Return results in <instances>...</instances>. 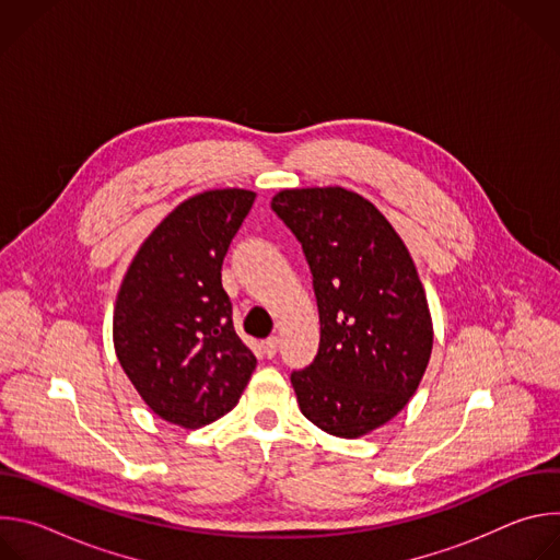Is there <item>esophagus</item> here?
Instances as JSON below:
<instances>
[{
	"label": "esophagus",
	"instance_id": "esophagus-1",
	"mask_svg": "<svg viewBox=\"0 0 560 560\" xmlns=\"http://www.w3.org/2000/svg\"><path fill=\"white\" fill-rule=\"evenodd\" d=\"M277 348H279V341H277V337H270V339L261 341V352H264L268 359H272V357L277 354Z\"/></svg>",
	"mask_w": 560,
	"mask_h": 560
}]
</instances>
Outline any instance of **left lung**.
Here are the masks:
<instances>
[{
  "label": "left lung",
  "mask_w": 560,
  "mask_h": 560,
  "mask_svg": "<svg viewBox=\"0 0 560 560\" xmlns=\"http://www.w3.org/2000/svg\"><path fill=\"white\" fill-rule=\"evenodd\" d=\"M272 210L305 253L322 322L290 381L307 421L339 439L385 425L417 392L434 330L417 266L374 203L341 186L290 188Z\"/></svg>",
  "instance_id": "left-lung-1"
}]
</instances>
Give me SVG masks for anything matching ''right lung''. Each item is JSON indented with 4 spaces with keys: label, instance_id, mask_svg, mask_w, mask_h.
<instances>
[{
    "label": "right lung",
    "instance_id": "1",
    "mask_svg": "<svg viewBox=\"0 0 560 560\" xmlns=\"http://www.w3.org/2000/svg\"><path fill=\"white\" fill-rule=\"evenodd\" d=\"M255 197L223 188L182 201L148 234L117 292V359L143 404L186 430L228 415L257 368L221 285L223 257Z\"/></svg>",
    "mask_w": 560,
    "mask_h": 560
}]
</instances>
